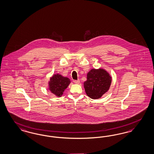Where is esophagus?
<instances>
[{
	"mask_svg": "<svg viewBox=\"0 0 154 154\" xmlns=\"http://www.w3.org/2000/svg\"><path fill=\"white\" fill-rule=\"evenodd\" d=\"M74 82L75 84H79L80 82V80H74Z\"/></svg>",
	"mask_w": 154,
	"mask_h": 154,
	"instance_id": "obj_1",
	"label": "esophagus"
}]
</instances>
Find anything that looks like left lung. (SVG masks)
<instances>
[{
    "mask_svg": "<svg viewBox=\"0 0 154 154\" xmlns=\"http://www.w3.org/2000/svg\"><path fill=\"white\" fill-rule=\"evenodd\" d=\"M112 77L104 69H91L87 74L84 85L86 94L92 99H98L109 90Z\"/></svg>",
    "mask_w": 154,
    "mask_h": 154,
    "instance_id": "8db88e82",
    "label": "left lung"
}]
</instances>
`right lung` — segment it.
I'll return each mask as SVG.
<instances>
[{"mask_svg": "<svg viewBox=\"0 0 154 154\" xmlns=\"http://www.w3.org/2000/svg\"><path fill=\"white\" fill-rule=\"evenodd\" d=\"M70 83V81L68 78L64 77L60 74H54L49 82V88L54 94L61 97Z\"/></svg>", "mask_w": 154, "mask_h": 154, "instance_id": "obj_1", "label": "right lung"}]
</instances>
